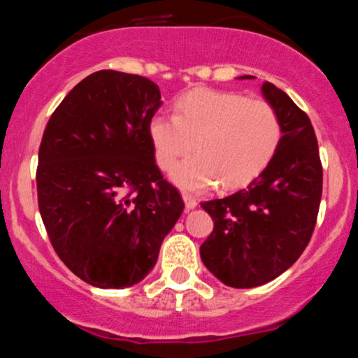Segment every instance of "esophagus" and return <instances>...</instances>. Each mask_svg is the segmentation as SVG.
I'll return each mask as SVG.
<instances>
[{
    "instance_id": "obj_1",
    "label": "esophagus",
    "mask_w": 358,
    "mask_h": 358,
    "mask_svg": "<svg viewBox=\"0 0 358 358\" xmlns=\"http://www.w3.org/2000/svg\"><path fill=\"white\" fill-rule=\"evenodd\" d=\"M183 202H185V207H187V210H192V209H195V207H197V199L195 197H192V195H188V194H183Z\"/></svg>"
}]
</instances>
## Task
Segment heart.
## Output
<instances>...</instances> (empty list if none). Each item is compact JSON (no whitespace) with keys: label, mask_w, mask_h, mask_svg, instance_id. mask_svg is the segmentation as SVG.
<instances>
[{"label":"heart","mask_w":358,"mask_h":358,"mask_svg":"<svg viewBox=\"0 0 358 358\" xmlns=\"http://www.w3.org/2000/svg\"><path fill=\"white\" fill-rule=\"evenodd\" d=\"M156 163L171 173L173 183L203 192L215 183L236 188L265 170L282 139L277 110L268 101L248 100L238 92L195 88L176 100L175 115L156 113L149 122Z\"/></svg>","instance_id":"b5f03b06"}]
</instances>
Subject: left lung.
Masks as SVG:
<instances>
[{"instance_id": "left-lung-1", "label": "left lung", "mask_w": 358, "mask_h": 358, "mask_svg": "<svg viewBox=\"0 0 358 358\" xmlns=\"http://www.w3.org/2000/svg\"><path fill=\"white\" fill-rule=\"evenodd\" d=\"M262 95L280 117L277 152L246 188L202 202L214 231L200 246V258L234 289L266 284L296 263L313 236L323 192L320 149L309 117L268 81L262 85Z\"/></svg>"}]
</instances>
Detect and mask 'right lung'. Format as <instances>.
Returning <instances> with one entry per match:
<instances>
[{
    "label": "right lung",
    "mask_w": 358,
    "mask_h": 358,
    "mask_svg": "<svg viewBox=\"0 0 358 358\" xmlns=\"http://www.w3.org/2000/svg\"><path fill=\"white\" fill-rule=\"evenodd\" d=\"M161 105L151 80L103 69L74 86L47 122L38 209L57 257L93 287L143 280L185 207L156 166L149 122Z\"/></svg>",
    "instance_id": "right-lung-1"
}]
</instances>
